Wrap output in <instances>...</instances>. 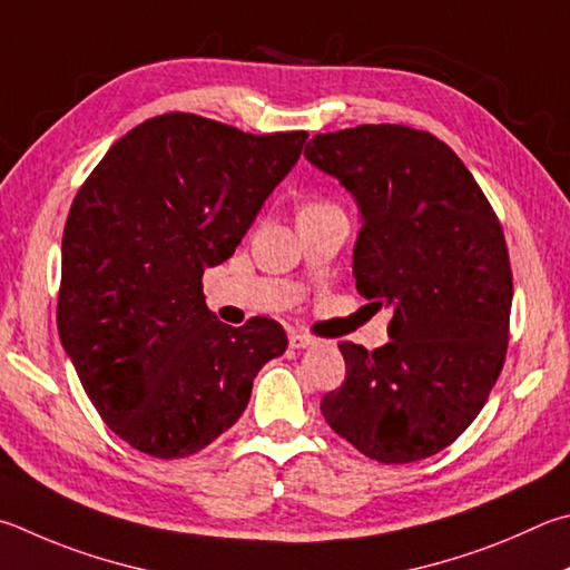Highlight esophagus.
I'll list each match as a JSON object with an SVG mask.
<instances>
[{
  "instance_id": "1",
  "label": "esophagus",
  "mask_w": 570,
  "mask_h": 570,
  "mask_svg": "<svg viewBox=\"0 0 570 570\" xmlns=\"http://www.w3.org/2000/svg\"><path fill=\"white\" fill-rule=\"evenodd\" d=\"M314 344H316V338L308 334H302V331H292V334H288V346L292 348H308Z\"/></svg>"
}]
</instances>
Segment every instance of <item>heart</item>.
<instances>
[{"label": "heart", "instance_id": "heart-1", "mask_svg": "<svg viewBox=\"0 0 570 570\" xmlns=\"http://www.w3.org/2000/svg\"><path fill=\"white\" fill-rule=\"evenodd\" d=\"M331 204H326V202H308L302 212H314V209H328Z\"/></svg>", "mask_w": 570, "mask_h": 570}]
</instances>
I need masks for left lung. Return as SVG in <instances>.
<instances>
[{
    "label": "left lung",
    "instance_id": "1",
    "mask_svg": "<svg viewBox=\"0 0 570 570\" xmlns=\"http://www.w3.org/2000/svg\"><path fill=\"white\" fill-rule=\"evenodd\" d=\"M304 157L356 199V288L393 314L389 344L341 341L346 381L321 413L368 459H429L469 429L503 368L513 276L499 216L429 131L361 124L316 134Z\"/></svg>",
    "mask_w": 570,
    "mask_h": 570
}]
</instances>
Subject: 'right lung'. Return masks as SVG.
Segmentation results:
<instances>
[{
  "instance_id": "add662e5",
  "label": "right lung",
  "mask_w": 570,
  "mask_h": 570,
  "mask_svg": "<svg viewBox=\"0 0 570 570\" xmlns=\"http://www.w3.org/2000/svg\"><path fill=\"white\" fill-rule=\"evenodd\" d=\"M306 137L161 114L114 141L77 191L57 326L89 401L131 449L169 461L209 446L286 351L272 318L222 324L202 276L242 244Z\"/></svg>"
}]
</instances>
